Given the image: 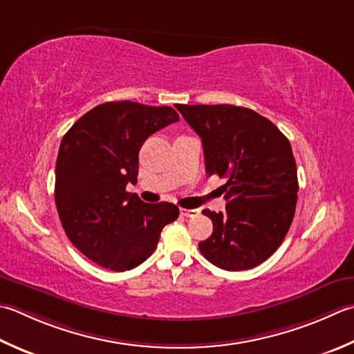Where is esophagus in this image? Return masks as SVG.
I'll return each instance as SVG.
<instances>
[{
    "instance_id": "1",
    "label": "esophagus",
    "mask_w": 354,
    "mask_h": 354,
    "mask_svg": "<svg viewBox=\"0 0 354 354\" xmlns=\"http://www.w3.org/2000/svg\"><path fill=\"white\" fill-rule=\"evenodd\" d=\"M179 212H181V214L185 218H195L199 214V210H195V209H181Z\"/></svg>"
}]
</instances>
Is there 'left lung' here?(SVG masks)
I'll return each instance as SVG.
<instances>
[{
    "label": "left lung",
    "mask_w": 354,
    "mask_h": 354,
    "mask_svg": "<svg viewBox=\"0 0 354 354\" xmlns=\"http://www.w3.org/2000/svg\"><path fill=\"white\" fill-rule=\"evenodd\" d=\"M176 109L203 141L207 175L225 179V212L204 210L213 223L199 242L204 258L228 272L268 259L288 232L297 201V171L290 141L252 109L218 104Z\"/></svg>",
    "instance_id": "left-lung-1"
}]
</instances>
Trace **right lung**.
<instances>
[{
    "mask_svg": "<svg viewBox=\"0 0 354 354\" xmlns=\"http://www.w3.org/2000/svg\"><path fill=\"white\" fill-rule=\"evenodd\" d=\"M179 121L171 107L104 102L62 136L55 169V204L62 228L96 264L126 272L155 252L175 204H145L126 190L138 181V155L150 135Z\"/></svg>",
    "mask_w": 354,
    "mask_h": 354,
    "instance_id": "obj_1",
    "label": "right lung"
}]
</instances>
